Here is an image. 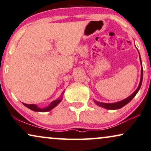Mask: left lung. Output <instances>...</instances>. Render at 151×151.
<instances>
[{
    "label": "left lung",
    "instance_id": "8db88e82",
    "mask_svg": "<svg viewBox=\"0 0 151 151\" xmlns=\"http://www.w3.org/2000/svg\"><path fill=\"white\" fill-rule=\"evenodd\" d=\"M139 57H140V54H139ZM140 63H141V65H142V66L141 57H140ZM142 80H143V68H142V70H141L140 83H139V86L137 88L136 91H135L134 92L130 95V96H129L128 98L124 99L123 100H121V101H120V102H115V103H103V102H98V101H95V103L98 106H101V107H103V108L107 109L114 110V109H121V108L123 107V106L126 105L127 103H129L132 100L133 98H134L135 95H137V93H138L139 89H140L141 86H142Z\"/></svg>",
    "mask_w": 151,
    "mask_h": 151
}]
</instances>
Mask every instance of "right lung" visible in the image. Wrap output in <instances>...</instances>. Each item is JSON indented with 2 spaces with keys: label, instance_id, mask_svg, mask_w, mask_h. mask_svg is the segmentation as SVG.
I'll return each instance as SVG.
<instances>
[{
  "label": "right lung",
  "instance_id": "1",
  "mask_svg": "<svg viewBox=\"0 0 151 151\" xmlns=\"http://www.w3.org/2000/svg\"><path fill=\"white\" fill-rule=\"evenodd\" d=\"M63 94V93H62ZM62 100V96L60 97V98H58L57 100L53 101V102H51V104H49V106H47V107H44V108H40L39 106H37L36 104H25V103H23L24 105H25L26 107H28L30 109H31L32 111H40V112H46V111H49L56 106L58 104L61 102Z\"/></svg>",
  "mask_w": 151,
  "mask_h": 151
}]
</instances>
